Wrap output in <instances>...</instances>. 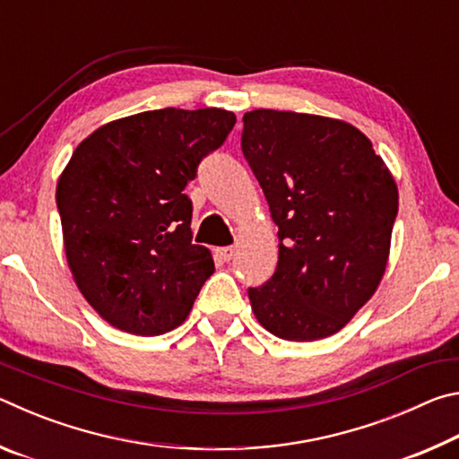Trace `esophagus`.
Masks as SVG:
<instances>
[{
  "label": "esophagus",
  "mask_w": 459,
  "mask_h": 459,
  "mask_svg": "<svg viewBox=\"0 0 459 459\" xmlns=\"http://www.w3.org/2000/svg\"><path fill=\"white\" fill-rule=\"evenodd\" d=\"M216 255H219V257H221L222 261H230V259H232V255H235V247H222V248H216Z\"/></svg>",
  "instance_id": "esophagus-1"
}]
</instances>
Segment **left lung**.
Instances as JSON below:
<instances>
[{
	"instance_id": "1",
	"label": "left lung",
	"mask_w": 459,
	"mask_h": 459,
	"mask_svg": "<svg viewBox=\"0 0 459 459\" xmlns=\"http://www.w3.org/2000/svg\"><path fill=\"white\" fill-rule=\"evenodd\" d=\"M243 123V155L279 229L273 277L248 287L253 314L283 340L332 336L385 275L397 184L346 121L255 108Z\"/></svg>"
}]
</instances>
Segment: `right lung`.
I'll use <instances>...</instances> for the list:
<instances>
[{
    "mask_svg": "<svg viewBox=\"0 0 459 459\" xmlns=\"http://www.w3.org/2000/svg\"><path fill=\"white\" fill-rule=\"evenodd\" d=\"M224 108H158L82 139L58 178L56 204L74 283L115 328L158 336L188 317L214 273L192 243L184 188L235 127Z\"/></svg>",
    "mask_w": 459,
    "mask_h": 459,
    "instance_id": "right-lung-1",
    "label": "right lung"
}]
</instances>
